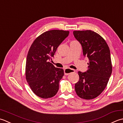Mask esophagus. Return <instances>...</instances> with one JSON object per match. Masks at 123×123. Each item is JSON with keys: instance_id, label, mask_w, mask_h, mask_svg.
<instances>
[{"instance_id": "1", "label": "esophagus", "mask_w": 123, "mask_h": 123, "mask_svg": "<svg viewBox=\"0 0 123 123\" xmlns=\"http://www.w3.org/2000/svg\"><path fill=\"white\" fill-rule=\"evenodd\" d=\"M75 72V71L73 69L66 68L64 69V74L65 75H68L72 73H74Z\"/></svg>"}]
</instances>
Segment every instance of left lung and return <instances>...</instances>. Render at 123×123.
<instances>
[{
	"label": "left lung",
	"instance_id": "1",
	"mask_svg": "<svg viewBox=\"0 0 123 123\" xmlns=\"http://www.w3.org/2000/svg\"><path fill=\"white\" fill-rule=\"evenodd\" d=\"M73 34L82 45L84 56L89 61L86 72H78L79 80L75 90L81 98L93 99L106 88L111 74L109 48L103 37L91 30L74 31Z\"/></svg>",
	"mask_w": 123,
	"mask_h": 123
}]
</instances>
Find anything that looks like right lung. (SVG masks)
<instances>
[{
    "instance_id": "1",
    "label": "right lung",
    "mask_w": 123,
    "mask_h": 123,
    "mask_svg": "<svg viewBox=\"0 0 123 123\" xmlns=\"http://www.w3.org/2000/svg\"><path fill=\"white\" fill-rule=\"evenodd\" d=\"M69 33L58 30L46 31L37 37L30 48L26 62V79L33 93L41 98H51L58 91L64 70L55 67L50 60Z\"/></svg>"
}]
</instances>
